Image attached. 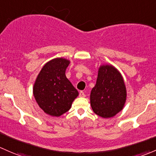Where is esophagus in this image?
<instances>
[{"mask_svg":"<svg viewBox=\"0 0 156 156\" xmlns=\"http://www.w3.org/2000/svg\"><path fill=\"white\" fill-rule=\"evenodd\" d=\"M79 96L80 97H85V96H86V95H85V93H84V92H83V91H81L80 92V93H79Z\"/></svg>","mask_w":156,"mask_h":156,"instance_id":"1","label":"esophagus"}]
</instances>
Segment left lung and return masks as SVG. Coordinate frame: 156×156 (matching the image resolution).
Here are the masks:
<instances>
[{"label": "left lung", "instance_id": "8db88e82", "mask_svg": "<svg viewBox=\"0 0 156 156\" xmlns=\"http://www.w3.org/2000/svg\"><path fill=\"white\" fill-rule=\"evenodd\" d=\"M126 97V84L119 70L112 65L100 66L90 96L93 112L102 118L114 117L123 109Z\"/></svg>", "mask_w": 156, "mask_h": 156}]
</instances>
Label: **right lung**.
I'll list each match as a JSON object with an SVG mask.
<instances>
[{"label": "right lung", "mask_w": 156, "mask_h": 156, "mask_svg": "<svg viewBox=\"0 0 156 156\" xmlns=\"http://www.w3.org/2000/svg\"><path fill=\"white\" fill-rule=\"evenodd\" d=\"M70 60L57 57L47 62L37 75L33 94L39 108L48 115L60 117L71 108L78 92L66 76Z\"/></svg>", "instance_id": "right-lung-1"}]
</instances>
